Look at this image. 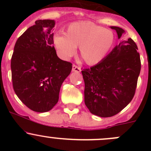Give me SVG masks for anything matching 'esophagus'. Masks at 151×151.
I'll return each instance as SVG.
<instances>
[{"mask_svg": "<svg viewBox=\"0 0 151 151\" xmlns=\"http://www.w3.org/2000/svg\"><path fill=\"white\" fill-rule=\"evenodd\" d=\"M72 71H75V72H80V71H81V68H80L79 66H76V65H73Z\"/></svg>", "mask_w": 151, "mask_h": 151, "instance_id": "esophagus-1", "label": "esophagus"}]
</instances>
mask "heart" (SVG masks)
<instances>
[{
  "mask_svg": "<svg viewBox=\"0 0 151 151\" xmlns=\"http://www.w3.org/2000/svg\"><path fill=\"white\" fill-rule=\"evenodd\" d=\"M55 47L63 59L71 58L79 47L80 55L90 66L100 63L106 57L115 42L113 32L88 21L73 22L68 25L63 34L53 38Z\"/></svg>",
  "mask_w": 151,
  "mask_h": 151,
  "instance_id": "1",
  "label": "heart"
}]
</instances>
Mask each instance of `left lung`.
<instances>
[{
	"label": "left lung",
	"instance_id": "1",
	"mask_svg": "<svg viewBox=\"0 0 151 151\" xmlns=\"http://www.w3.org/2000/svg\"><path fill=\"white\" fill-rule=\"evenodd\" d=\"M118 39L125 30L111 26ZM137 46L131 38L122 39L100 63L82 71L85 82V104L101 118L116 115L133 99L141 69Z\"/></svg>",
	"mask_w": 151,
	"mask_h": 151
}]
</instances>
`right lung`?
<instances>
[{"label":"right lung","instance_id":"add662e5","mask_svg":"<svg viewBox=\"0 0 151 151\" xmlns=\"http://www.w3.org/2000/svg\"><path fill=\"white\" fill-rule=\"evenodd\" d=\"M55 25L52 19L36 20L18 38L11 60L15 93L37 112H48L57 104L62 83L72 68L52 46Z\"/></svg>","mask_w":151,"mask_h":151}]
</instances>
